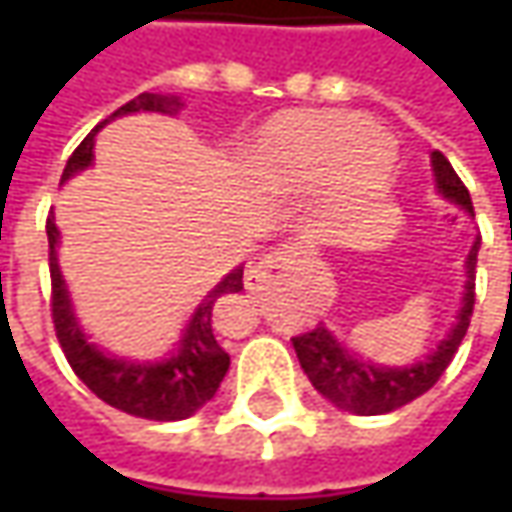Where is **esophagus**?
I'll return each mask as SVG.
<instances>
[{
	"mask_svg": "<svg viewBox=\"0 0 512 512\" xmlns=\"http://www.w3.org/2000/svg\"><path fill=\"white\" fill-rule=\"evenodd\" d=\"M290 259H293V247L282 245L276 247V250H270L267 256H262L256 265L247 270V290H265L267 285H276V282L282 279V270L290 265Z\"/></svg>",
	"mask_w": 512,
	"mask_h": 512,
	"instance_id": "1",
	"label": "esophagus"
}]
</instances>
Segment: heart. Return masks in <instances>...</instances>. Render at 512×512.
I'll use <instances>...</instances> for the list:
<instances>
[{
    "label": "heart",
    "mask_w": 512,
    "mask_h": 512,
    "mask_svg": "<svg viewBox=\"0 0 512 512\" xmlns=\"http://www.w3.org/2000/svg\"><path fill=\"white\" fill-rule=\"evenodd\" d=\"M253 162L267 182L302 190L327 182L325 216L347 222L382 193L393 176V150L370 125L339 110H290L259 136Z\"/></svg>",
    "instance_id": "1"
}]
</instances>
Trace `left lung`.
I'll use <instances>...</instances> for the list:
<instances>
[{"label": "left lung", "mask_w": 512, "mask_h": 512, "mask_svg": "<svg viewBox=\"0 0 512 512\" xmlns=\"http://www.w3.org/2000/svg\"><path fill=\"white\" fill-rule=\"evenodd\" d=\"M430 165H433L436 187L444 199L456 202L473 216L470 193L442 150L430 153ZM479 245H482V239H476L467 253V282H464L459 319L447 333V339H442V344L422 362L410 364V367H382V364L364 362L356 353L344 350L342 344L333 339V333L322 325L313 327L310 333L293 336V350L299 356L302 370L327 402H333L347 413H356V416H382V413H393L407 402L419 399L442 379V373L447 370V364L453 362L464 333L470 327V316H473V305H476Z\"/></svg>", "instance_id": "obj_1"}]
</instances>
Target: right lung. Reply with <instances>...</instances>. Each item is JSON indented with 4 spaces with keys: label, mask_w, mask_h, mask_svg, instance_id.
<instances>
[{
    "label": "right lung",
    "mask_w": 512,
    "mask_h": 512,
    "mask_svg": "<svg viewBox=\"0 0 512 512\" xmlns=\"http://www.w3.org/2000/svg\"><path fill=\"white\" fill-rule=\"evenodd\" d=\"M179 108H182V102L176 96L139 93L136 99H130L128 105H122L116 113H110L105 122H99L82 139V145L73 150V156L65 165L62 182L93 162V136L99 133L102 125H108L110 119L136 113V110L176 113ZM45 230H48L50 247V316H53V327H56V339L62 344V353L73 367V373L88 384L90 393H96L102 402L122 410V413L150 419V422H179V419L193 416L202 404L210 402L216 396L222 379H225L227 367H230V356L216 336V302H222V296H227V293H239L245 287L242 285L245 270L236 267L207 293L205 302L196 307L190 325L185 327L179 347L165 362H128V359H113L108 353H102L82 333V327L73 316V307H70L65 279L59 273V262H56L59 230H56L53 216H48Z\"/></svg>",
    "instance_id": "right-lung-1"
}]
</instances>
